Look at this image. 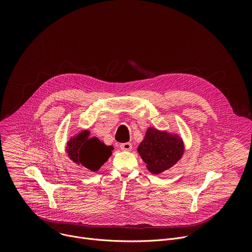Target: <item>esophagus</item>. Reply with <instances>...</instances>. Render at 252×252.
Returning a JSON list of instances; mask_svg holds the SVG:
<instances>
[{"label": "esophagus", "mask_w": 252, "mask_h": 252, "mask_svg": "<svg viewBox=\"0 0 252 252\" xmlns=\"http://www.w3.org/2000/svg\"><path fill=\"white\" fill-rule=\"evenodd\" d=\"M120 148H121V150H122V151L129 152V151H131L132 146H131V143H130V142H125V143H122V145L120 146Z\"/></svg>", "instance_id": "obj_1"}]
</instances>
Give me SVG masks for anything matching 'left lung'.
I'll use <instances>...</instances> for the list:
<instances>
[{
	"label": "left lung",
	"mask_w": 252,
	"mask_h": 252,
	"mask_svg": "<svg viewBox=\"0 0 252 252\" xmlns=\"http://www.w3.org/2000/svg\"><path fill=\"white\" fill-rule=\"evenodd\" d=\"M181 134L150 126L137 148L138 155L154 174H160L176 164L185 155Z\"/></svg>",
	"instance_id": "1"
}]
</instances>
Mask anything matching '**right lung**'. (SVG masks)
<instances>
[{
    "label": "right lung",
    "mask_w": 252,
    "mask_h": 252,
    "mask_svg": "<svg viewBox=\"0 0 252 252\" xmlns=\"http://www.w3.org/2000/svg\"><path fill=\"white\" fill-rule=\"evenodd\" d=\"M113 151V146H106L97 137L92 136L89 129L80 130L65 143V154L68 158L91 171H97L110 158Z\"/></svg>",
    "instance_id": "add662e5"
}]
</instances>
